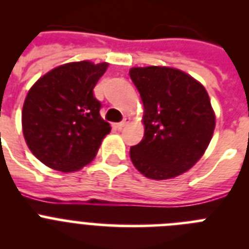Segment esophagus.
Wrapping results in <instances>:
<instances>
[{
  "label": "esophagus",
  "instance_id": "1",
  "mask_svg": "<svg viewBox=\"0 0 249 249\" xmlns=\"http://www.w3.org/2000/svg\"><path fill=\"white\" fill-rule=\"evenodd\" d=\"M127 123H128V121H127V118H124V120L121 121V122L116 123V124H114V127H116V128H117V129H122L123 127L126 126Z\"/></svg>",
  "mask_w": 249,
  "mask_h": 249
}]
</instances>
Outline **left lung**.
Wrapping results in <instances>:
<instances>
[{"label": "left lung", "mask_w": 249, "mask_h": 249, "mask_svg": "<svg viewBox=\"0 0 249 249\" xmlns=\"http://www.w3.org/2000/svg\"><path fill=\"white\" fill-rule=\"evenodd\" d=\"M129 76L144 106V136L131 147L132 162L152 179L182 175L212 140L215 117L208 93L198 81L176 68L133 67Z\"/></svg>", "instance_id": "left-lung-1"}]
</instances>
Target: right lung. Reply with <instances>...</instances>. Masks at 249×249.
I'll list each match as a JSON object with an SVG mask.
<instances>
[{
    "label": "right lung",
    "instance_id": "obj_1",
    "mask_svg": "<svg viewBox=\"0 0 249 249\" xmlns=\"http://www.w3.org/2000/svg\"><path fill=\"white\" fill-rule=\"evenodd\" d=\"M108 63L89 61L53 68L28 91L22 108V129L31 152L61 172L89 164L108 135L93 89Z\"/></svg>",
    "mask_w": 249,
    "mask_h": 249
}]
</instances>
